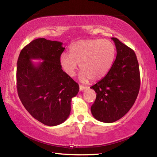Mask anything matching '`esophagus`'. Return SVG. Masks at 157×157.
I'll return each instance as SVG.
<instances>
[{"label":"esophagus","instance_id":"1","mask_svg":"<svg viewBox=\"0 0 157 157\" xmlns=\"http://www.w3.org/2000/svg\"><path fill=\"white\" fill-rule=\"evenodd\" d=\"M87 89L86 86L79 85V90H80V91H83V90H85V89Z\"/></svg>","mask_w":157,"mask_h":157}]
</instances>
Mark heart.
Wrapping results in <instances>:
<instances>
[{
	"label": "heart",
	"instance_id": "b5f03b06",
	"mask_svg": "<svg viewBox=\"0 0 157 157\" xmlns=\"http://www.w3.org/2000/svg\"><path fill=\"white\" fill-rule=\"evenodd\" d=\"M71 53L63 52L59 62L68 75L73 77L79 65V79L86 82L97 81L107 75L116 57V47L107 39H91L75 42L70 48Z\"/></svg>",
	"mask_w": 157,
	"mask_h": 157
}]
</instances>
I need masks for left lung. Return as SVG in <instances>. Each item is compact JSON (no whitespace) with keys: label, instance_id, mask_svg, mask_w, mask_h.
<instances>
[{"label":"left lung","instance_id":"1","mask_svg":"<svg viewBox=\"0 0 157 157\" xmlns=\"http://www.w3.org/2000/svg\"><path fill=\"white\" fill-rule=\"evenodd\" d=\"M116 57L101 80L92 86L96 99L91 107L93 116L100 122L111 123L121 119L130 110L140 89L139 66L134 50L112 37Z\"/></svg>","mask_w":157,"mask_h":157}]
</instances>
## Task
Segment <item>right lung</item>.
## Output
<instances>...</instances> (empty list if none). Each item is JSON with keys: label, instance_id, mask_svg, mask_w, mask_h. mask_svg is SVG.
<instances>
[{"label": "right lung", "instance_id": "obj_1", "mask_svg": "<svg viewBox=\"0 0 157 157\" xmlns=\"http://www.w3.org/2000/svg\"><path fill=\"white\" fill-rule=\"evenodd\" d=\"M63 43L36 39L25 46L17 61V86L22 104L30 115L48 126L58 125L68 118L71 100L79 85L62 69ZM39 59L36 64L31 61Z\"/></svg>", "mask_w": 157, "mask_h": 157}]
</instances>
